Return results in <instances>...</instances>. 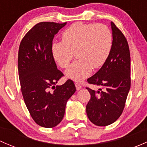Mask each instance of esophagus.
Wrapping results in <instances>:
<instances>
[{
  "instance_id": "1",
  "label": "esophagus",
  "mask_w": 147,
  "mask_h": 147,
  "mask_svg": "<svg viewBox=\"0 0 147 147\" xmlns=\"http://www.w3.org/2000/svg\"><path fill=\"white\" fill-rule=\"evenodd\" d=\"M75 87H76L77 90H80L82 88V86H81L79 83H75Z\"/></svg>"
}]
</instances>
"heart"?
Listing matches in <instances>:
<instances>
[{
  "instance_id": "b5f03b06",
  "label": "heart",
  "mask_w": 147,
  "mask_h": 147,
  "mask_svg": "<svg viewBox=\"0 0 147 147\" xmlns=\"http://www.w3.org/2000/svg\"><path fill=\"white\" fill-rule=\"evenodd\" d=\"M113 38L106 25L77 22L62 34V41L52 46L53 55L62 68L70 64L76 53L78 59L66 70L67 78L81 82L91 74L92 68L106 63L111 53Z\"/></svg>"
}]
</instances>
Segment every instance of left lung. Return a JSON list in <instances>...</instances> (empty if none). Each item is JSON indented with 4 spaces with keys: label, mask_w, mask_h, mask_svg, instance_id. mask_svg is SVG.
I'll list each match as a JSON object with an SVG mask.
<instances>
[{
    "label": "left lung",
    "mask_w": 147,
    "mask_h": 147,
    "mask_svg": "<svg viewBox=\"0 0 147 147\" xmlns=\"http://www.w3.org/2000/svg\"><path fill=\"white\" fill-rule=\"evenodd\" d=\"M111 26L113 44L109 57L98 72L87 79L89 84L100 86L104 90L86 87L91 95L86 112L89 119L97 126L109 125L119 117L131 86L128 42L113 22Z\"/></svg>",
    "instance_id": "8db88e82"
}]
</instances>
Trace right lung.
I'll list each match as a JSON object with an SVG mask.
<instances>
[{
    "label": "right lung",
    "mask_w": 147,
    "mask_h": 147,
    "mask_svg": "<svg viewBox=\"0 0 147 147\" xmlns=\"http://www.w3.org/2000/svg\"><path fill=\"white\" fill-rule=\"evenodd\" d=\"M66 23H38L23 37L19 47L18 67L23 100L35 123L46 128H53L63 120L67 102L76 91L71 80L55 86L64 75L55 62L53 40Z\"/></svg>",
    "instance_id": "obj_1"
}]
</instances>
